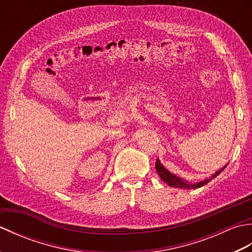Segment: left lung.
I'll list each match as a JSON object with an SVG mask.
<instances>
[{
	"label": "left lung",
	"mask_w": 252,
	"mask_h": 252,
	"mask_svg": "<svg viewBox=\"0 0 252 252\" xmlns=\"http://www.w3.org/2000/svg\"><path fill=\"white\" fill-rule=\"evenodd\" d=\"M226 168V165L224 168H222L220 171H218V172H216L215 174H213L211 178H209L205 181H201L199 182V183H196V184H189L187 183L186 181H183L181 180L180 178H178V176H175L174 174L170 173L169 171L165 169L163 165L160 163L159 159H157V162H156V170L157 172L160 176V179H161L164 183H167L169 186L171 187H175V189H199V187L206 185L207 183H209L212 179H215L216 176H218L219 174H220L222 171Z\"/></svg>",
	"instance_id": "left-lung-1"
}]
</instances>
